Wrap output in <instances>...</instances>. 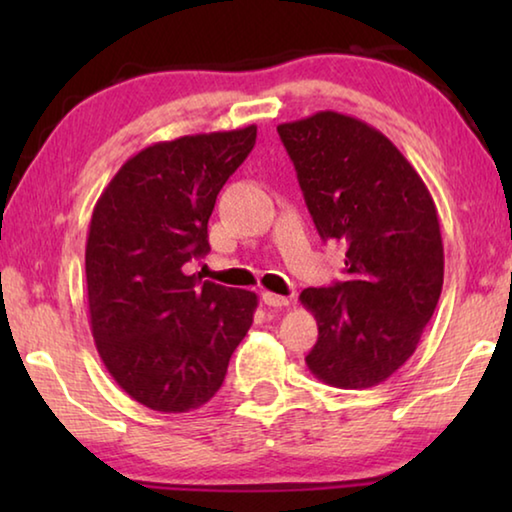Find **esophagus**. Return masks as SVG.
I'll return each mask as SVG.
<instances>
[{
	"label": "esophagus",
	"instance_id": "1",
	"mask_svg": "<svg viewBox=\"0 0 512 512\" xmlns=\"http://www.w3.org/2000/svg\"><path fill=\"white\" fill-rule=\"evenodd\" d=\"M262 302L266 307H289V302H291V298H287V296H277V293H271V291H264L262 293Z\"/></svg>",
	"mask_w": 512,
	"mask_h": 512
}]
</instances>
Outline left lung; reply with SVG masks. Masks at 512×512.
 I'll return each mask as SVG.
<instances>
[{
	"mask_svg": "<svg viewBox=\"0 0 512 512\" xmlns=\"http://www.w3.org/2000/svg\"><path fill=\"white\" fill-rule=\"evenodd\" d=\"M318 235L343 241L348 280L305 289L318 323L307 366L334 388H370L411 359L443 291L436 203L400 149L323 110L277 126Z\"/></svg>",
	"mask_w": 512,
	"mask_h": 512,
	"instance_id": "1",
	"label": "left lung"
}]
</instances>
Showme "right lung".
I'll return each instance as SVG.
<instances>
[{"label": "right lung", "instance_id": "1", "mask_svg": "<svg viewBox=\"0 0 512 512\" xmlns=\"http://www.w3.org/2000/svg\"><path fill=\"white\" fill-rule=\"evenodd\" d=\"M257 126L158 142L121 164L94 205L85 277L103 366L135 402L187 413L219 391L257 296L187 275L207 255L216 196Z\"/></svg>", "mask_w": 512, "mask_h": 512}]
</instances>
